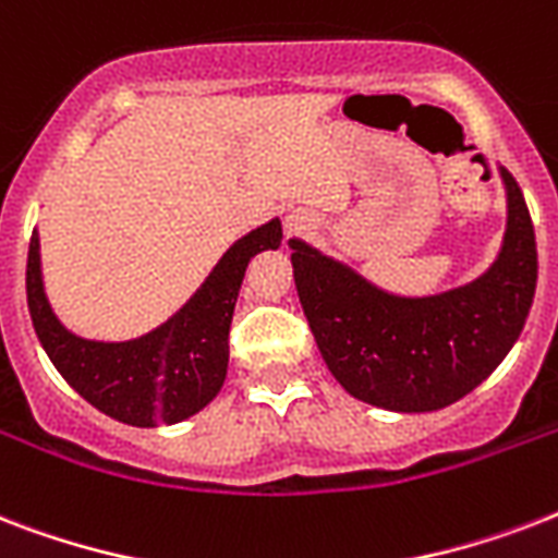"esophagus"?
<instances>
[{"instance_id": "1", "label": "esophagus", "mask_w": 558, "mask_h": 558, "mask_svg": "<svg viewBox=\"0 0 558 558\" xmlns=\"http://www.w3.org/2000/svg\"><path fill=\"white\" fill-rule=\"evenodd\" d=\"M310 228H313V219L306 217V214H301V210H295V214H289L287 217V236H304Z\"/></svg>"}]
</instances>
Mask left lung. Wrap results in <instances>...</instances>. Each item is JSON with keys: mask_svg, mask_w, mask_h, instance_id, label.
I'll return each instance as SVG.
<instances>
[{"mask_svg": "<svg viewBox=\"0 0 558 558\" xmlns=\"http://www.w3.org/2000/svg\"><path fill=\"white\" fill-rule=\"evenodd\" d=\"M507 234L498 260L466 287L399 298L313 245L289 240L306 322L324 362L350 397L376 408L437 411L501 365L536 295L533 219L519 182L501 168Z\"/></svg>", "mask_w": 558, "mask_h": 558, "instance_id": "left-lung-1", "label": "left lung"}]
</instances>
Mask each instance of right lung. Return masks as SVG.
<instances>
[{
    "label": "right lung",
    "mask_w": 558,
    "mask_h": 558,
    "mask_svg": "<svg viewBox=\"0 0 558 558\" xmlns=\"http://www.w3.org/2000/svg\"><path fill=\"white\" fill-rule=\"evenodd\" d=\"M280 219L236 240L208 280L170 322L133 341H89L57 322L39 271V236L31 234L28 313L51 365L89 405L118 423L153 428L182 423L217 397L228 371V330L240 283L257 252L278 248Z\"/></svg>",
    "instance_id": "obj_1"
}]
</instances>
